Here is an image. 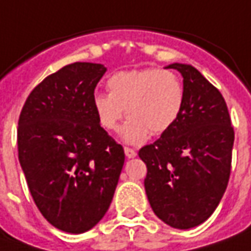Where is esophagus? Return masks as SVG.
Wrapping results in <instances>:
<instances>
[{
    "mask_svg": "<svg viewBox=\"0 0 251 251\" xmlns=\"http://www.w3.org/2000/svg\"><path fill=\"white\" fill-rule=\"evenodd\" d=\"M125 154L127 158H133L136 157V150H133V149H130V147H125Z\"/></svg>",
    "mask_w": 251,
    "mask_h": 251,
    "instance_id": "1",
    "label": "esophagus"
}]
</instances>
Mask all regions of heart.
<instances>
[{
    "instance_id": "heart-1",
    "label": "heart",
    "mask_w": 251,
    "mask_h": 251,
    "mask_svg": "<svg viewBox=\"0 0 251 251\" xmlns=\"http://www.w3.org/2000/svg\"><path fill=\"white\" fill-rule=\"evenodd\" d=\"M106 85L109 93L93 95L94 112L100 125L109 132L118 129L126 112L129 121L122 137L132 145L143 143L150 135L166 133L185 105L184 84L169 70L119 71L109 77Z\"/></svg>"
}]
</instances>
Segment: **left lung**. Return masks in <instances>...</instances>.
I'll use <instances>...</instances> for the list:
<instances>
[{
  "label": "left lung",
  "mask_w": 251,
  "mask_h": 251,
  "mask_svg": "<svg viewBox=\"0 0 251 251\" xmlns=\"http://www.w3.org/2000/svg\"><path fill=\"white\" fill-rule=\"evenodd\" d=\"M180 71L185 105L178 121L154 143L139 150L153 212L176 229L203 224L224 197L232 166L234 132L222 94L190 64Z\"/></svg>",
  "instance_id": "1"
}]
</instances>
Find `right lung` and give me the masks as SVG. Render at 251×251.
Masks as SVG:
<instances>
[{
	"label": "right lung",
	"instance_id": "1",
	"mask_svg": "<svg viewBox=\"0 0 251 251\" xmlns=\"http://www.w3.org/2000/svg\"><path fill=\"white\" fill-rule=\"evenodd\" d=\"M104 64L73 63L33 88L18 121V157L45 219L67 233L93 229L108 211L124 147L93 109Z\"/></svg>",
	"mask_w": 251,
	"mask_h": 251
}]
</instances>
